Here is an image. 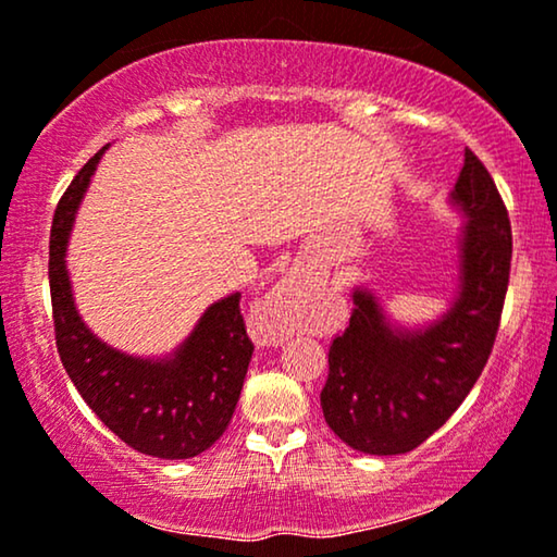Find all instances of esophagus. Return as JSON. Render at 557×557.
I'll return each mask as SVG.
<instances>
[{
    "mask_svg": "<svg viewBox=\"0 0 557 557\" xmlns=\"http://www.w3.org/2000/svg\"><path fill=\"white\" fill-rule=\"evenodd\" d=\"M299 292H301V284H296V281H284V284L271 288V292L256 304L253 324L256 330L263 334V339L269 342L284 339V334L288 332L286 317L288 311H292V304L296 296H299Z\"/></svg>",
    "mask_w": 557,
    "mask_h": 557,
    "instance_id": "1",
    "label": "esophagus"
}]
</instances>
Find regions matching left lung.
I'll use <instances>...</instances> for the list:
<instances>
[{"mask_svg": "<svg viewBox=\"0 0 557 557\" xmlns=\"http://www.w3.org/2000/svg\"><path fill=\"white\" fill-rule=\"evenodd\" d=\"M454 202L469 215L461 292L436 326L393 332L368 292H355L345 332L330 345L322 410L357 451L408 454L461 406L490 360L512 269V225L492 174L463 151Z\"/></svg>", "mask_w": 557, "mask_h": 557, "instance_id": "obj_1", "label": "left lung"}]
</instances>
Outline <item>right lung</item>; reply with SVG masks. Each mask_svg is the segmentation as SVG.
Here are the masks:
<instances>
[{"label": "right lung", "mask_w": 557, "mask_h": 557, "mask_svg": "<svg viewBox=\"0 0 557 557\" xmlns=\"http://www.w3.org/2000/svg\"><path fill=\"white\" fill-rule=\"evenodd\" d=\"M101 154L103 149L75 174L50 227L48 276L58 355L81 398L126 446L157 459H189L223 436L238 406L253 355L240 294L212 304L172 360H136L98 342L73 307L65 243Z\"/></svg>", "instance_id": "obj_1"}]
</instances>
